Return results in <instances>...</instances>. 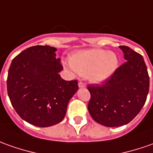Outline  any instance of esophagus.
Returning a JSON list of instances; mask_svg holds the SVG:
<instances>
[{
  "instance_id": "obj_1",
  "label": "esophagus",
  "mask_w": 153,
  "mask_h": 153,
  "mask_svg": "<svg viewBox=\"0 0 153 153\" xmlns=\"http://www.w3.org/2000/svg\"><path fill=\"white\" fill-rule=\"evenodd\" d=\"M78 85H79V88H85V85L83 83V82H79Z\"/></svg>"
}]
</instances>
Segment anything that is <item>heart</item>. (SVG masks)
Here are the masks:
<instances>
[{
	"label": "heart",
	"instance_id": "heart-1",
	"mask_svg": "<svg viewBox=\"0 0 153 153\" xmlns=\"http://www.w3.org/2000/svg\"><path fill=\"white\" fill-rule=\"evenodd\" d=\"M69 62L71 71L86 74L88 79L94 84L109 79L119 65L116 53L100 48L79 51L71 56Z\"/></svg>",
	"mask_w": 153,
	"mask_h": 153
}]
</instances>
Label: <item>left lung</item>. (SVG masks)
<instances>
[{
	"instance_id": "obj_1",
	"label": "left lung",
	"mask_w": 153,
	"mask_h": 153,
	"mask_svg": "<svg viewBox=\"0 0 153 153\" xmlns=\"http://www.w3.org/2000/svg\"><path fill=\"white\" fill-rule=\"evenodd\" d=\"M126 63L103 85H89L91 98L88 111L99 124L115 127L128 124L146 102L149 76L141 54L126 46H120Z\"/></svg>"
}]
</instances>
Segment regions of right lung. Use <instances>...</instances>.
<instances>
[{"label":"right lung","mask_w":153,"mask_h":153,"mask_svg":"<svg viewBox=\"0 0 153 153\" xmlns=\"http://www.w3.org/2000/svg\"><path fill=\"white\" fill-rule=\"evenodd\" d=\"M57 48L33 46L22 51L11 63L7 76V93L19 116L38 127L61 122L68 104L79 89L77 80L66 81Z\"/></svg>","instance_id":"1"}]
</instances>
